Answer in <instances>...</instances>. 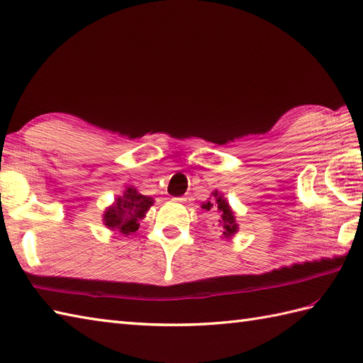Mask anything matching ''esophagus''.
Masks as SVG:
<instances>
[{
  "instance_id": "obj_1",
  "label": "esophagus",
  "mask_w": 363,
  "mask_h": 363,
  "mask_svg": "<svg viewBox=\"0 0 363 363\" xmlns=\"http://www.w3.org/2000/svg\"><path fill=\"white\" fill-rule=\"evenodd\" d=\"M187 196H177V198H173V201H176V203H181V204H184V203H187Z\"/></svg>"
}]
</instances>
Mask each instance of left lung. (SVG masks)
<instances>
[{
  "label": "left lung",
  "instance_id": "obj_1",
  "mask_svg": "<svg viewBox=\"0 0 363 363\" xmlns=\"http://www.w3.org/2000/svg\"><path fill=\"white\" fill-rule=\"evenodd\" d=\"M212 197L207 199L206 203H203V209L204 211H212L217 209L218 215H220V230H221V237L226 238V240H230L238 230V223L235 220V212L233 211V207L229 206L228 199L223 196V194H220L218 190L212 191Z\"/></svg>",
  "mask_w": 363,
  "mask_h": 363
}]
</instances>
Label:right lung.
Instances as JSON below:
<instances>
[{
  "mask_svg": "<svg viewBox=\"0 0 363 363\" xmlns=\"http://www.w3.org/2000/svg\"><path fill=\"white\" fill-rule=\"evenodd\" d=\"M154 204L151 196L138 194L133 186L126 187L123 194L115 198V201L103 213V223L113 234L128 237L140 226V221L146 217V212Z\"/></svg>",
  "mask_w": 363,
  "mask_h": 363,
  "instance_id": "add662e5",
  "label": "right lung"
}]
</instances>
